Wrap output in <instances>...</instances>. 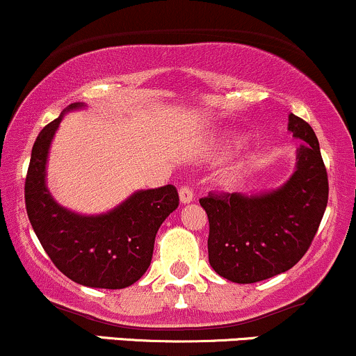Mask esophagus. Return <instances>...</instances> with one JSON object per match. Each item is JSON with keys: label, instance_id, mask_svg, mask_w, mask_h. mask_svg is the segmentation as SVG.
Listing matches in <instances>:
<instances>
[{"label": "esophagus", "instance_id": "34e87169", "mask_svg": "<svg viewBox=\"0 0 356 356\" xmlns=\"http://www.w3.org/2000/svg\"><path fill=\"white\" fill-rule=\"evenodd\" d=\"M192 199H194V192H192V189L186 186L181 187V191H179V201L182 204H189L192 202Z\"/></svg>", "mask_w": 356, "mask_h": 356}]
</instances>
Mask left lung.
<instances>
[{"instance_id": "8db88e82", "label": "left lung", "mask_w": 356, "mask_h": 356, "mask_svg": "<svg viewBox=\"0 0 356 356\" xmlns=\"http://www.w3.org/2000/svg\"><path fill=\"white\" fill-rule=\"evenodd\" d=\"M288 130L301 144L295 172L283 186L209 194L199 201L209 218V264L232 283H257L291 269L308 251L325 214L328 175L318 138L293 113Z\"/></svg>"}]
</instances>
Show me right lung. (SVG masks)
I'll use <instances>...</instances> for the list:
<instances>
[{
  "label": "right lung",
  "instance_id": "1",
  "mask_svg": "<svg viewBox=\"0 0 356 356\" xmlns=\"http://www.w3.org/2000/svg\"><path fill=\"white\" fill-rule=\"evenodd\" d=\"M87 105H68L36 137L24 182L28 219L56 268L88 288L122 289L140 280L150 266L154 241L167 216L179 206L170 184L136 191L104 214L87 216L60 206L47 187L50 145L63 115Z\"/></svg>",
  "mask_w": 356,
  "mask_h": 356
}]
</instances>
